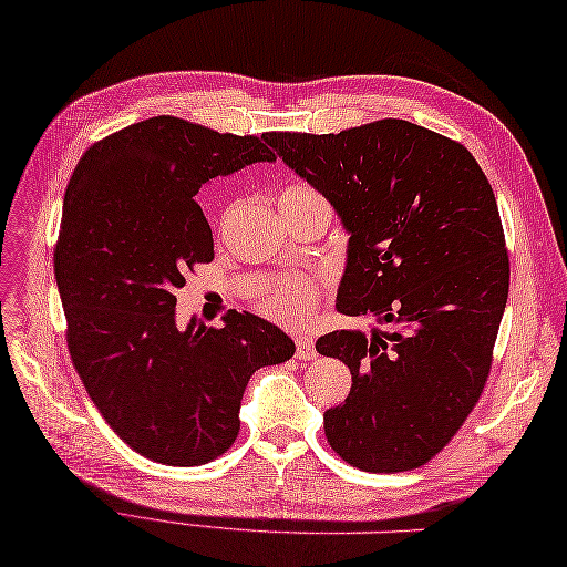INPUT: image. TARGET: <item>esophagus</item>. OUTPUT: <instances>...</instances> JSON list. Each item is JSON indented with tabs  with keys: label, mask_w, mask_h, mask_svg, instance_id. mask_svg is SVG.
I'll use <instances>...</instances> for the list:
<instances>
[{
	"label": "esophagus",
	"mask_w": 567,
	"mask_h": 567,
	"mask_svg": "<svg viewBox=\"0 0 567 567\" xmlns=\"http://www.w3.org/2000/svg\"><path fill=\"white\" fill-rule=\"evenodd\" d=\"M296 358L298 360H313L316 346L311 336H296Z\"/></svg>",
	"instance_id": "obj_1"
}]
</instances>
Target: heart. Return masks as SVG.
<instances>
[{
  "label": "heart",
  "mask_w": 567,
  "mask_h": 567,
  "mask_svg": "<svg viewBox=\"0 0 567 567\" xmlns=\"http://www.w3.org/2000/svg\"><path fill=\"white\" fill-rule=\"evenodd\" d=\"M303 195H316V192H311L308 187H301V185L286 187L281 192V202L293 199V197H303ZM261 303L266 308V313H271L274 318L284 320V323H301V320L311 316V311H313L316 288L311 281H306V279H286L281 284H276L274 288H269Z\"/></svg>",
  "instance_id": "b5f03b06"
}]
</instances>
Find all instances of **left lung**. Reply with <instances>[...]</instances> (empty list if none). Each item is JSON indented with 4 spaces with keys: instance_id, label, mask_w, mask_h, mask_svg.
I'll return each instance as SVG.
<instances>
[{
    "instance_id": "8db88e82",
    "label": "left lung",
    "mask_w": 567,
    "mask_h": 567,
    "mask_svg": "<svg viewBox=\"0 0 567 567\" xmlns=\"http://www.w3.org/2000/svg\"><path fill=\"white\" fill-rule=\"evenodd\" d=\"M350 234L336 308L392 333L333 330L320 355L352 388L323 414L333 452L362 472H410L450 444L482 398L508 298L494 189L464 145L398 117L350 131L269 133Z\"/></svg>"
}]
</instances>
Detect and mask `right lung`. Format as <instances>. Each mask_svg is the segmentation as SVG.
Segmentation results:
<instances>
[{
    "mask_svg": "<svg viewBox=\"0 0 567 567\" xmlns=\"http://www.w3.org/2000/svg\"><path fill=\"white\" fill-rule=\"evenodd\" d=\"M274 159L266 135L157 115L93 143L71 175L53 251L71 360L113 432L157 464L227 452L249 378L296 352L247 311L221 328L175 318L185 274L215 259L199 187Z\"/></svg>",
    "mask_w": 567,
    "mask_h": 567,
    "instance_id": "add662e5",
    "label": "right lung"
}]
</instances>
